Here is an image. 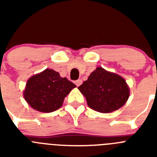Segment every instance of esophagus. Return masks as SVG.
<instances>
[{
	"label": "esophagus",
	"instance_id": "esophagus-1",
	"mask_svg": "<svg viewBox=\"0 0 157 157\" xmlns=\"http://www.w3.org/2000/svg\"><path fill=\"white\" fill-rule=\"evenodd\" d=\"M75 85L77 86H79L81 85L82 83V79H78V80H76L75 82Z\"/></svg>",
	"mask_w": 157,
	"mask_h": 157
}]
</instances>
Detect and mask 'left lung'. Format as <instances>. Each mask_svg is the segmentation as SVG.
Masks as SVG:
<instances>
[{"mask_svg": "<svg viewBox=\"0 0 157 157\" xmlns=\"http://www.w3.org/2000/svg\"><path fill=\"white\" fill-rule=\"evenodd\" d=\"M78 89L86 97L88 106L102 113L120 109L130 96L125 79L102 67H97Z\"/></svg>", "mask_w": 157, "mask_h": 157, "instance_id": "1", "label": "left lung"}]
</instances>
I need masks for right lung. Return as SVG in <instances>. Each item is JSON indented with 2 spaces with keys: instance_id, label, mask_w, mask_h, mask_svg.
<instances>
[{
  "instance_id": "right-lung-1",
  "label": "right lung",
  "mask_w": 157,
  "mask_h": 157,
  "mask_svg": "<svg viewBox=\"0 0 157 157\" xmlns=\"http://www.w3.org/2000/svg\"><path fill=\"white\" fill-rule=\"evenodd\" d=\"M76 87L59 72L45 69L27 82L23 97L31 108L41 112H52L62 106L64 98Z\"/></svg>"
}]
</instances>
